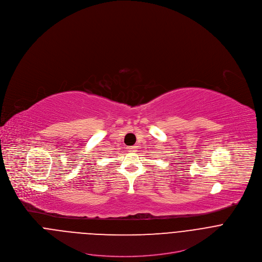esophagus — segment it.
I'll return each instance as SVG.
<instances>
[{
  "label": "esophagus",
  "instance_id": "1",
  "mask_svg": "<svg viewBox=\"0 0 262 262\" xmlns=\"http://www.w3.org/2000/svg\"><path fill=\"white\" fill-rule=\"evenodd\" d=\"M128 150L130 152H136L137 151V147L136 146H130V147H128Z\"/></svg>",
  "mask_w": 262,
  "mask_h": 262
}]
</instances>
